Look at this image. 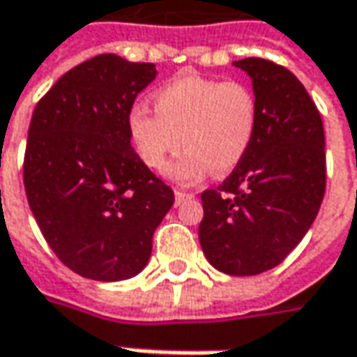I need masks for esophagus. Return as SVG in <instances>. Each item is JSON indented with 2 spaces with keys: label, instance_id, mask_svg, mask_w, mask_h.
<instances>
[{
  "label": "esophagus",
  "instance_id": "1",
  "mask_svg": "<svg viewBox=\"0 0 357 357\" xmlns=\"http://www.w3.org/2000/svg\"><path fill=\"white\" fill-rule=\"evenodd\" d=\"M195 198V192H183V190H174V202L176 204H183L184 200H190Z\"/></svg>",
  "mask_w": 357,
  "mask_h": 357
}]
</instances>
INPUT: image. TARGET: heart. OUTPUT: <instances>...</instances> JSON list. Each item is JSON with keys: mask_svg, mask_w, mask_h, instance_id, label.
I'll return each instance as SVG.
<instances>
[{"mask_svg": "<svg viewBox=\"0 0 357 357\" xmlns=\"http://www.w3.org/2000/svg\"><path fill=\"white\" fill-rule=\"evenodd\" d=\"M153 106L155 112L141 104L129 109V139L151 169H161L183 141V155L165 169L178 183L200 181L210 171L231 173L257 128L255 94L238 80L178 76L153 94Z\"/></svg>", "mask_w": 357, "mask_h": 357, "instance_id": "obj_1", "label": "heart"}]
</instances>
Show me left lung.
I'll use <instances>...</instances> for the list:
<instances>
[{"label":"left lung","mask_w":357,"mask_h":357,"mask_svg":"<svg viewBox=\"0 0 357 357\" xmlns=\"http://www.w3.org/2000/svg\"><path fill=\"white\" fill-rule=\"evenodd\" d=\"M234 66L248 73L257 128L243 161L202 192L198 240L212 267L248 277L269 271L305 238L326 188L324 128L295 74L265 59Z\"/></svg>","instance_id":"8db88e82"}]
</instances>
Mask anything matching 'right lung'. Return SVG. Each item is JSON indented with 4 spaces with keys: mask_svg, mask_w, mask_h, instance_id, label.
<instances>
[{
    "mask_svg": "<svg viewBox=\"0 0 357 357\" xmlns=\"http://www.w3.org/2000/svg\"><path fill=\"white\" fill-rule=\"evenodd\" d=\"M155 76L151 62L98 54L61 76L31 117L29 206L50 250L86 279L141 273L173 206L171 186L141 161L128 131L129 109Z\"/></svg>",
    "mask_w": 357,
    "mask_h": 357,
    "instance_id": "obj_1",
    "label": "right lung"
}]
</instances>
